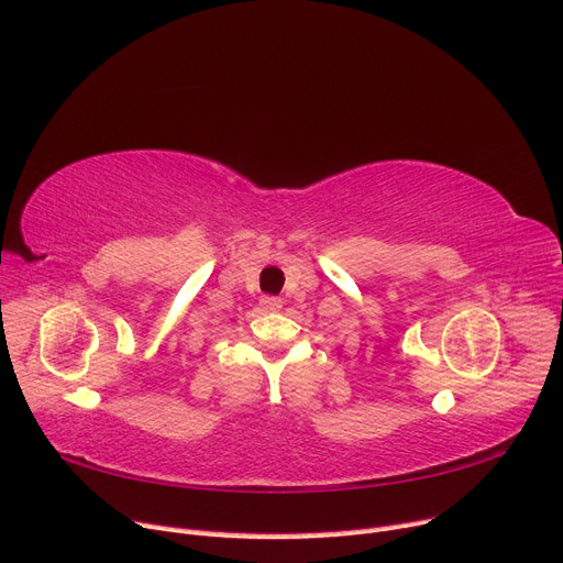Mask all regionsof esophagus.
Listing matches in <instances>:
<instances>
[{
	"label": "esophagus",
	"instance_id": "esophagus-1",
	"mask_svg": "<svg viewBox=\"0 0 563 563\" xmlns=\"http://www.w3.org/2000/svg\"><path fill=\"white\" fill-rule=\"evenodd\" d=\"M261 308L265 312H277L282 308V298H275V296H263L261 298Z\"/></svg>",
	"mask_w": 563,
	"mask_h": 563
}]
</instances>
